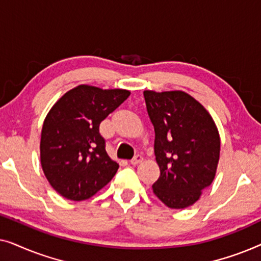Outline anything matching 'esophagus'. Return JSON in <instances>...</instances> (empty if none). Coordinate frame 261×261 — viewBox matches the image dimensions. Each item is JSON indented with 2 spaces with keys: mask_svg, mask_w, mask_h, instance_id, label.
Wrapping results in <instances>:
<instances>
[{
  "mask_svg": "<svg viewBox=\"0 0 261 261\" xmlns=\"http://www.w3.org/2000/svg\"><path fill=\"white\" fill-rule=\"evenodd\" d=\"M142 160H144V158H142V155L138 154V155H135L134 158L130 160V164H132V165H138V164H140Z\"/></svg>",
  "mask_w": 261,
  "mask_h": 261,
  "instance_id": "1",
  "label": "esophagus"
}]
</instances>
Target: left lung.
<instances>
[{
	"instance_id": "8db88e82",
	"label": "left lung",
	"mask_w": 261,
	"mask_h": 261,
	"mask_svg": "<svg viewBox=\"0 0 261 261\" xmlns=\"http://www.w3.org/2000/svg\"><path fill=\"white\" fill-rule=\"evenodd\" d=\"M144 96L160 169L153 192L171 209L188 208L215 178L219 130L208 110L187 92L145 90Z\"/></svg>"
}]
</instances>
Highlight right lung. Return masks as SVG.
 Listing matches in <instances>:
<instances>
[{
	"label": "right lung",
	"instance_id": "1",
	"mask_svg": "<svg viewBox=\"0 0 261 261\" xmlns=\"http://www.w3.org/2000/svg\"><path fill=\"white\" fill-rule=\"evenodd\" d=\"M130 95L124 89L82 84L55 103L45 117L40 162L51 187L71 201H84L112 180L119 164L106 152L99 123Z\"/></svg>",
	"mask_w": 261,
	"mask_h": 261
}]
</instances>
